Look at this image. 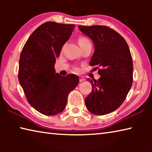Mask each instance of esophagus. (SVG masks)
<instances>
[{"instance_id": "1", "label": "esophagus", "mask_w": 152, "mask_h": 152, "mask_svg": "<svg viewBox=\"0 0 152 152\" xmlns=\"http://www.w3.org/2000/svg\"><path fill=\"white\" fill-rule=\"evenodd\" d=\"M79 80H80V82H83V81L85 80V78H84L83 76H80L79 77Z\"/></svg>"}]
</instances>
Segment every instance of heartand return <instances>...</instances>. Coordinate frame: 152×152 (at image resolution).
Returning a JSON list of instances; mask_svg holds the SVG:
<instances>
[{
	"label": "heart",
	"mask_w": 152,
	"mask_h": 152,
	"mask_svg": "<svg viewBox=\"0 0 152 152\" xmlns=\"http://www.w3.org/2000/svg\"><path fill=\"white\" fill-rule=\"evenodd\" d=\"M78 43H79L80 46L87 44V43H90V42H89V40L88 39H86V38H85V37H80V38H79ZM74 70H75L76 71H78L80 69H79L78 67H75V68H74Z\"/></svg>",
	"instance_id": "obj_1"
}]
</instances>
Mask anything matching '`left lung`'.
Returning <instances> with one entry per match:
<instances>
[{
    "label": "left lung",
    "instance_id": "1",
    "mask_svg": "<svg viewBox=\"0 0 152 152\" xmlns=\"http://www.w3.org/2000/svg\"><path fill=\"white\" fill-rule=\"evenodd\" d=\"M79 29L92 40L95 51L90 62L101 77L89 79L92 92L84 101L92 114L104 115L117 109L127 97L133 83V60L127 42L116 31L104 25Z\"/></svg>",
    "mask_w": 152,
    "mask_h": 152
}]
</instances>
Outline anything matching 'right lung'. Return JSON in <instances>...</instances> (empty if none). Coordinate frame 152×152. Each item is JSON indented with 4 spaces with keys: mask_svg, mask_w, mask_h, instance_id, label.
I'll return each instance as SVG.
<instances>
[{
    "mask_svg": "<svg viewBox=\"0 0 152 152\" xmlns=\"http://www.w3.org/2000/svg\"><path fill=\"white\" fill-rule=\"evenodd\" d=\"M74 25L48 21L38 27L20 55L18 78L27 101L45 115L62 112L70 91L78 84L75 74L56 73V58L69 39Z\"/></svg>",
    "mask_w": 152,
    "mask_h": 152,
    "instance_id": "right-lung-1",
    "label": "right lung"
}]
</instances>
